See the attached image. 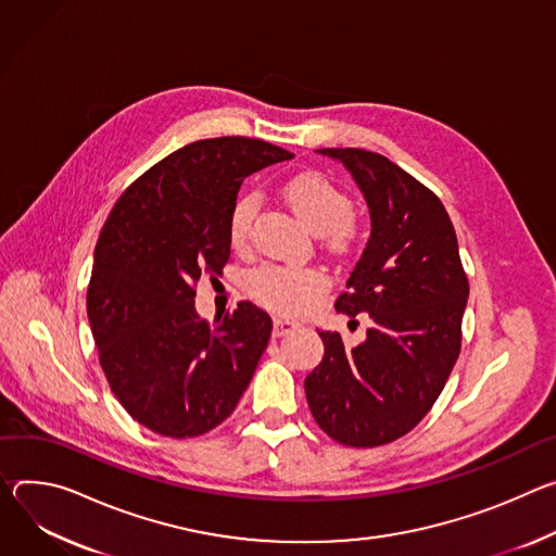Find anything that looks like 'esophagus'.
Listing matches in <instances>:
<instances>
[{
    "label": "esophagus",
    "instance_id": "34e87169",
    "mask_svg": "<svg viewBox=\"0 0 556 556\" xmlns=\"http://www.w3.org/2000/svg\"><path fill=\"white\" fill-rule=\"evenodd\" d=\"M300 327V323L298 320H293V318H289V316H276L274 318V336H287L289 331H293V329H298Z\"/></svg>",
    "mask_w": 556,
    "mask_h": 556
}]
</instances>
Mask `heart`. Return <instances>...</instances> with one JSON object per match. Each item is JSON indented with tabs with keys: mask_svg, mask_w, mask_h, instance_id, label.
I'll use <instances>...</instances> for the list:
<instances>
[{
	"mask_svg": "<svg viewBox=\"0 0 556 556\" xmlns=\"http://www.w3.org/2000/svg\"><path fill=\"white\" fill-rule=\"evenodd\" d=\"M282 194L306 227L316 233H329L336 244L351 240L353 203L331 178L320 172H304L285 182ZM256 212L258 199L254 194H242L233 201L227 218V236L236 250L250 242ZM247 287L258 302L271 309L298 314L309 309L318 300L327 289V278L316 269L265 265L250 276Z\"/></svg>",
	"mask_w": 556,
	"mask_h": 556,
	"instance_id": "heart-1",
	"label": "heart"
}]
</instances>
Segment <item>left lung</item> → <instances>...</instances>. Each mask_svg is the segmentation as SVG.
<instances>
[{"instance_id":"left-lung-1","label":"left lung","mask_w":556,"mask_h":556,"mask_svg":"<svg viewBox=\"0 0 556 556\" xmlns=\"http://www.w3.org/2000/svg\"><path fill=\"white\" fill-rule=\"evenodd\" d=\"M340 161L371 214V236L336 309L371 316L366 340L346 349L320 331L325 357L304 380L314 419L353 448L389 444L440 397L462 349L468 278L442 201L382 154L316 150Z\"/></svg>"}]
</instances>
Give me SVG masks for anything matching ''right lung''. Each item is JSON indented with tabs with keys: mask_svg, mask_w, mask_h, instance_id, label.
Segmentation results:
<instances>
[{
	"mask_svg": "<svg viewBox=\"0 0 556 556\" xmlns=\"http://www.w3.org/2000/svg\"><path fill=\"white\" fill-rule=\"evenodd\" d=\"M291 156L247 137L190 143L139 176L101 229L86 298L99 362L121 406L159 435L207 433L254 378L269 314L242 300L210 325L194 285L229 261L242 180Z\"/></svg>",
	"mask_w": 556,
	"mask_h": 556,
	"instance_id": "add662e5",
	"label": "right lung"
}]
</instances>
